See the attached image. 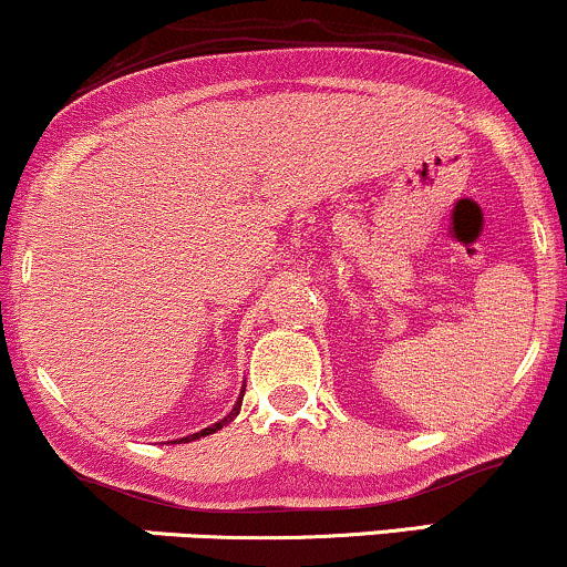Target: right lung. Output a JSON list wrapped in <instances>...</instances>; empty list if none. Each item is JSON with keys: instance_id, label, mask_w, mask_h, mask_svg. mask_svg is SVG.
<instances>
[{"instance_id": "1", "label": "right lung", "mask_w": 567, "mask_h": 567, "mask_svg": "<svg viewBox=\"0 0 567 567\" xmlns=\"http://www.w3.org/2000/svg\"><path fill=\"white\" fill-rule=\"evenodd\" d=\"M241 398H244V390H241V395H238V401H236V405H233L230 409V414L225 416V419H219L217 424H212V427H206V430H202V432H193V435H188V437H179V441H175V443H190V441H198V437H206V435H212V432H217V430H223L225 424H230L233 419L238 416V411H241Z\"/></svg>"}]
</instances>
